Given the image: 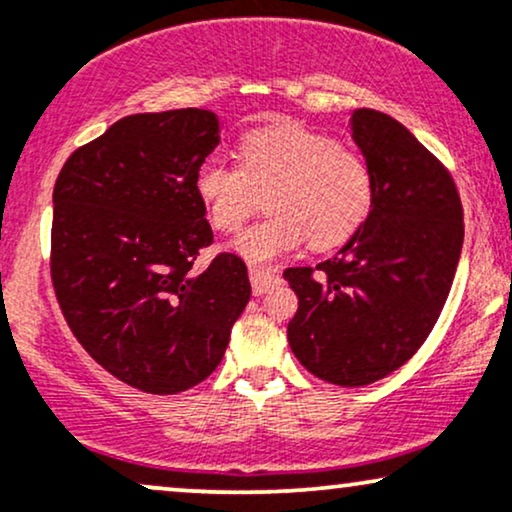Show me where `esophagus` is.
Here are the masks:
<instances>
[{"label":"esophagus","mask_w":512,"mask_h":512,"mask_svg":"<svg viewBox=\"0 0 512 512\" xmlns=\"http://www.w3.org/2000/svg\"><path fill=\"white\" fill-rule=\"evenodd\" d=\"M279 281H281V276L276 274L274 269L250 267V283H252V293L255 295H264L267 291H272Z\"/></svg>","instance_id":"obj_1"}]
</instances>
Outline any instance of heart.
Returning a JSON list of instances; mask_svg holds the SVG:
<instances>
[{
  "label": "heart",
  "mask_w": 512,
  "mask_h": 512,
  "mask_svg": "<svg viewBox=\"0 0 512 512\" xmlns=\"http://www.w3.org/2000/svg\"><path fill=\"white\" fill-rule=\"evenodd\" d=\"M240 164L209 159L195 190L217 231H236L267 195L272 214L233 243L248 262L267 264L310 243L329 250L348 243L374 207V171L360 152L303 126H267L240 140Z\"/></svg>",
  "instance_id": "heart-1"
}]
</instances>
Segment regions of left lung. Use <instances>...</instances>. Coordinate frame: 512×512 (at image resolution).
Returning a JSON list of instances; mask_svg holds the SVG:
<instances>
[{
    "mask_svg": "<svg viewBox=\"0 0 512 512\" xmlns=\"http://www.w3.org/2000/svg\"><path fill=\"white\" fill-rule=\"evenodd\" d=\"M353 140L374 171V207L336 257L291 267L288 343L307 372L367 386L403 367L432 334L463 250L453 176L403 123L355 109Z\"/></svg>",
    "mask_w": 512,
    "mask_h": 512,
    "instance_id": "left-lung-1",
    "label": "left lung"
}]
</instances>
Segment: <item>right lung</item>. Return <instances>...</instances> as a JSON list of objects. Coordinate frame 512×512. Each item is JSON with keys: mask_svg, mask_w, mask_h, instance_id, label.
<instances>
[{"mask_svg": "<svg viewBox=\"0 0 512 512\" xmlns=\"http://www.w3.org/2000/svg\"><path fill=\"white\" fill-rule=\"evenodd\" d=\"M219 145L207 109L123 116L78 147L54 183L49 272L73 336L123 384L157 396L205 381L250 300L248 267L219 252L195 190Z\"/></svg>", "mask_w": 512, "mask_h": 512, "instance_id": "1", "label": "right lung"}]
</instances>
